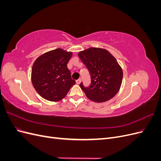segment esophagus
Wrapping results in <instances>:
<instances>
[{"label":"esophagus","mask_w":161,"mask_h":161,"mask_svg":"<svg viewBox=\"0 0 161 161\" xmlns=\"http://www.w3.org/2000/svg\"><path fill=\"white\" fill-rule=\"evenodd\" d=\"M80 82H81V79H79L76 80V84H78V85H79V84L80 83Z\"/></svg>","instance_id":"1"}]
</instances>
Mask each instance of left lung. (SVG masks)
Returning a JSON list of instances; mask_svg holds the SVG:
<instances>
[{
    "label": "left lung",
    "instance_id": "8db88e82",
    "mask_svg": "<svg viewBox=\"0 0 161 161\" xmlns=\"http://www.w3.org/2000/svg\"><path fill=\"white\" fill-rule=\"evenodd\" d=\"M79 56L91 75L89 86L80 84L86 97L97 103L113 98L120 89L123 78L122 69L115 58L108 50L99 47L81 51Z\"/></svg>",
    "mask_w": 161,
    "mask_h": 161
}]
</instances>
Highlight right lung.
Segmentation results:
<instances>
[{
	"instance_id": "right-lung-1",
	"label": "right lung",
	"mask_w": 161,
	"mask_h": 161,
	"mask_svg": "<svg viewBox=\"0 0 161 161\" xmlns=\"http://www.w3.org/2000/svg\"><path fill=\"white\" fill-rule=\"evenodd\" d=\"M72 55L71 52L58 48L43 53L34 62L32 84L43 98L51 101H60L76 83L67 68Z\"/></svg>"
}]
</instances>
